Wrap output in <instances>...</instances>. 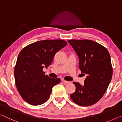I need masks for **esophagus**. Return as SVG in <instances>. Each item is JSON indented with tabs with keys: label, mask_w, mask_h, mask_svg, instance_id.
Returning <instances> with one entry per match:
<instances>
[{
	"label": "esophagus",
	"mask_w": 122,
	"mask_h": 122,
	"mask_svg": "<svg viewBox=\"0 0 122 122\" xmlns=\"http://www.w3.org/2000/svg\"><path fill=\"white\" fill-rule=\"evenodd\" d=\"M61 81L62 82H63L65 83V84H68V83H69L70 82L69 81H66V80H65V79H61Z\"/></svg>",
	"instance_id": "esophagus-1"
}]
</instances>
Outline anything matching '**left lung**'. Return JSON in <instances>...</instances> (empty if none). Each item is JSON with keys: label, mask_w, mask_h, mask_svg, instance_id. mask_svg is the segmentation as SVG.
Masks as SVG:
<instances>
[{"label": "left lung", "mask_w": 122, "mask_h": 122, "mask_svg": "<svg viewBox=\"0 0 122 122\" xmlns=\"http://www.w3.org/2000/svg\"><path fill=\"white\" fill-rule=\"evenodd\" d=\"M68 42L78 56L79 69L87 75L83 85L73 82L76 90L71 94V99L80 106L93 105L102 98L111 80L110 54L106 48L93 41L68 40Z\"/></svg>", "instance_id": "1"}]
</instances>
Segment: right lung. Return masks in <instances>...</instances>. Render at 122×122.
<instances>
[{"label": "right lung", "mask_w": 122, "mask_h": 122, "mask_svg": "<svg viewBox=\"0 0 122 122\" xmlns=\"http://www.w3.org/2000/svg\"><path fill=\"white\" fill-rule=\"evenodd\" d=\"M67 44L61 40H42L24 47L17 57L15 67V83L26 103L39 105L49 99L53 87L60 79L50 78L43 71L53 62L55 54Z\"/></svg>", "instance_id": "right-lung-1"}]
</instances>
